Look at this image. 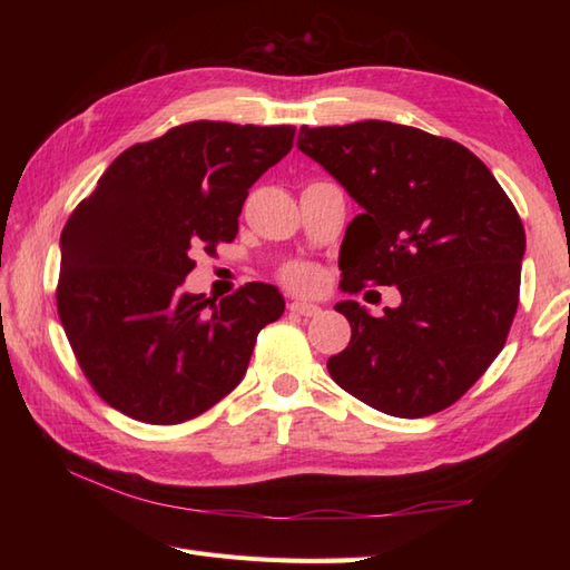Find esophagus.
Listing matches in <instances>:
<instances>
[{"label": "esophagus", "instance_id": "obj_1", "mask_svg": "<svg viewBox=\"0 0 570 570\" xmlns=\"http://www.w3.org/2000/svg\"><path fill=\"white\" fill-rule=\"evenodd\" d=\"M288 311L292 313H298V316H318L321 313V306H316V304H306V301H292V304H288Z\"/></svg>", "mask_w": 570, "mask_h": 570}]
</instances>
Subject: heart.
Listing matches in <instances>:
<instances>
[{
    "instance_id": "1",
    "label": "heart",
    "mask_w": 570,
    "mask_h": 570,
    "mask_svg": "<svg viewBox=\"0 0 570 570\" xmlns=\"http://www.w3.org/2000/svg\"><path fill=\"white\" fill-rule=\"evenodd\" d=\"M284 282L296 292H313L321 282V274L311 264H292L284 269Z\"/></svg>"
}]
</instances>
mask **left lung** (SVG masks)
<instances>
[{
	"mask_svg": "<svg viewBox=\"0 0 570 570\" xmlns=\"http://www.w3.org/2000/svg\"><path fill=\"white\" fill-rule=\"evenodd\" d=\"M318 161L362 213L345 229L341 288L396 286L374 318L341 301L350 345L331 377L367 406L421 419L458 402L504 347L519 304L524 227L490 168L463 144L367 119L301 127Z\"/></svg>",
	"mask_w": 570,
	"mask_h": 570,
	"instance_id": "8db88e82",
	"label": "left lung"
}]
</instances>
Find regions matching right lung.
Here are the masks:
<instances>
[{
  "label": "right lung",
  "instance_id": "add662e5",
  "mask_svg": "<svg viewBox=\"0 0 570 570\" xmlns=\"http://www.w3.org/2000/svg\"><path fill=\"white\" fill-rule=\"evenodd\" d=\"M296 127L190 122L107 166L60 233L58 316L85 377L122 414L171 426L242 382L272 284L233 296L184 292L196 249L233 242L247 190L294 147Z\"/></svg>",
  "mask_w": 570,
  "mask_h": 570
}]
</instances>
